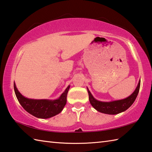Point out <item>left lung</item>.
Listing matches in <instances>:
<instances>
[{
  "mask_svg": "<svg viewBox=\"0 0 152 152\" xmlns=\"http://www.w3.org/2000/svg\"><path fill=\"white\" fill-rule=\"evenodd\" d=\"M140 87V80H139L138 84H137L136 88L130 96L124 99H122V100L110 102H104L96 100L91 94L88 87L87 90L88 95H89V101L94 108L96 109L98 112L103 113V114L115 115L126 111L133 104L139 93Z\"/></svg>",
  "mask_w": 152,
  "mask_h": 152,
  "instance_id": "8db88e82",
  "label": "left lung"
}]
</instances>
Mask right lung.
Segmentation results:
<instances>
[{
  "instance_id": "1",
  "label": "right lung",
  "mask_w": 152,
  "mask_h": 152,
  "mask_svg": "<svg viewBox=\"0 0 152 152\" xmlns=\"http://www.w3.org/2000/svg\"><path fill=\"white\" fill-rule=\"evenodd\" d=\"M70 86L68 85L60 97L54 100L49 99H31L22 95L16 88L14 82V90L19 103L23 108L34 116L42 119H47L60 114L62 111L66 104L68 90Z\"/></svg>"
}]
</instances>
